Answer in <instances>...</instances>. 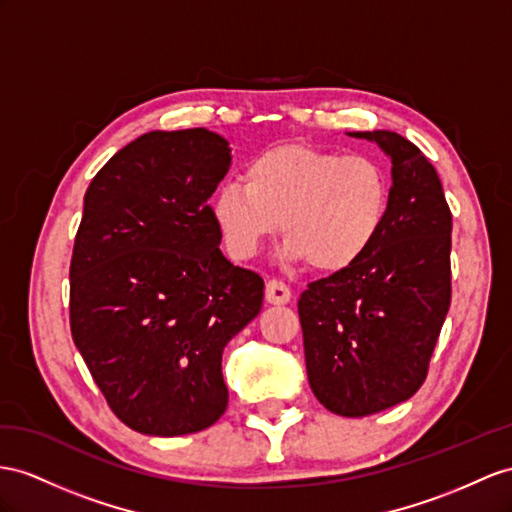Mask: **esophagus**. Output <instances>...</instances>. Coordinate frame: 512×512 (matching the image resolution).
<instances>
[{
  "label": "esophagus",
  "instance_id": "34e87169",
  "mask_svg": "<svg viewBox=\"0 0 512 512\" xmlns=\"http://www.w3.org/2000/svg\"><path fill=\"white\" fill-rule=\"evenodd\" d=\"M266 300L270 305H287L292 300V290L283 281L272 279L266 283Z\"/></svg>",
  "mask_w": 512,
  "mask_h": 512
}]
</instances>
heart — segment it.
<instances>
[{
    "label": "heart",
    "mask_w": 512,
    "mask_h": 512,
    "mask_svg": "<svg viewBox=\"0 0 512 512\" xmlns=\"http://www.w3.org/2000/svg\"><path fill=\"white\" fill-rule=\"evenodd\" d=\"M391 201L385 166L372 155H342L309 144H283L255 155L244 183L225 179L209 214L227 253L248 261L281 229V259L339 272L370 251Z\"/></svg>",
    "instance_id": "1"
}]
</instances>
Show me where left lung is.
<instances>
[{
  "label": "left lung",
  "mask_w": 512,
  "mask_h": 512,
  "mask_svg": "<svg viewBox=\"0 0 512 512\" xmlns=\"http://www.w3.org/2000/svg\"><path fill=\"white\" fill-rule=\"evenodd\" d=\"M391 162L389 216L357 264L300 294L311 391L335 415L363 417L409 400L450 309L452 214L437 170L396 131H348Z\"/></svg>",
  "instance_id": "obj_1"
}]
</instances>
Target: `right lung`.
<instances>
[{
    "label": "right lung",
    "instance_id": "right-lung-1",
    "mask_svg": "<svg viewBox=\"0 0 512 512\" xmlns=\"http://www.w3.org/2000/svg\"><path fill=\"white\" fill-rule=\"evenodd\" d=\"M231 166L205 127L149 131L110 157L84 196L71 259V333L123 424L179 437L229 402L222 350L264 303L233 266L207 199Z\"/></svg>",
    "mask_w": 512,
    "mask_h": 512
}]
</instances>
